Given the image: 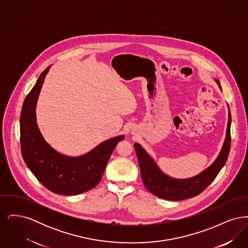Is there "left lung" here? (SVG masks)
Returning a JSON list of instances; mask_svg holds the SVG:
<instances>
[{"mask_svg":"<svg viewBox=\"0 0 248 248\" xmlns=\"http://www.w3.org/2000/svg\"><path fill=\"white\" fill-rule=\"evenodd\" d=\"M216 82L221 89L219 81L216 80ZM231 123L232 116L229 109L226 139L218 157L207 169L199 175L187 179H176L167 177L141 146L135 143L134 147L140 167L142 181L146 189L154 195L169 201L185 200L200 194L217 176L228 159L231 149Z\"/></svg>","mask_w":248,"mask_h":248,"instance_id":"8db88e82","label":"left lung"}]
</instances>
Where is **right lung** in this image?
I'll use <instances>...</instances> for the list:
<instances>
[{"label":"right lung","mask_w":248,"mask_h":248,"mask_svg":"<svg viewBox=\"0 0 248 248\" xmlns=\"http://www.w3.org/2000/svg\"><path fill=\"white\" fill-rule=\"evenodd\" d=\"M48 71L49 67L41 73L24 100L20 115L21 153L26 165L46 189L62 195H77L98 184L110 155L124 137L103 142L80 157H68L55 151L36 124V103Z\"/></svg>","instance_id":"obj_1"}]
</instances>
